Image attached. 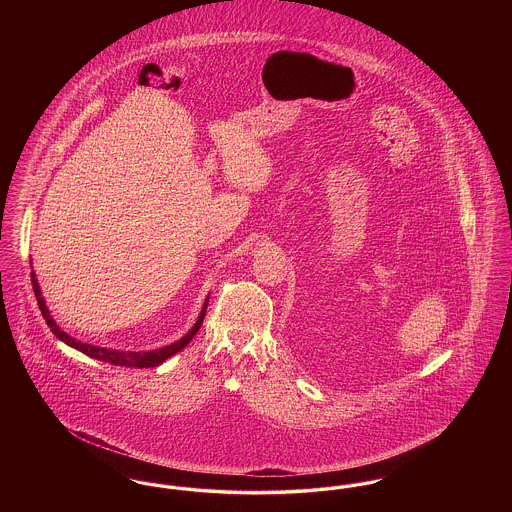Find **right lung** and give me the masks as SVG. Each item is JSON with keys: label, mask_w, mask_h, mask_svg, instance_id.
<instances>
[{"label": "right lung", "mask_w": 512, "mask_h": 512, "mask_svg": "<svg viewBox=\"0 0 512 512\" xmlns=\"http://www.w3.org/2000/svg\"><path fill=\"white\" fill-rule=\"evenodd\" d=\"M32 290H34V295H36V299H38V307H40V311H42V317L46 318L51 332H53L59 340L65 341L67 345L78 349L80 353H84V355H88V357H94V359L103 361V363H109V365L115 366H130V368H132V366H136V368H149V366L161 365V363H165L169 357H172L174 353L182 351V349L192 341L195 334H197L199 326L203 324L205 311H207V303H209V301H205V305H203V309H201V315L197 318L194 328H192L182 340L174 341L171 345L161 347V349H155V351L134 353V351L105 349V347H98V345H90V343H82V341L74 340V338H71L67 332H63V330L53 322V318L49 317L48 307H46V303H44V299H42V292H40V286H38L34 274H32Z\"/></svg>", "instance_id": "1"}]
</instances>
